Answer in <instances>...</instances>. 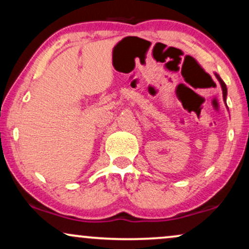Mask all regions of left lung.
I'll list each match as a JSON object with an SVG mask.
<instances>
[{
  "label": "left lung",
  "mask_w": 249,
  "mask_h": 249,
  "mask_svg": "<svg viewBox=\"0 0 249 249\" xmlns=\"http://www.w3.org/2000/svg\"><path fill=\"white\" fill-rule=\"evenodd\" d=\"M215 76H216V78H218V81L220 82V84H221V88H222V95H224V101L226 102V96H227V88H226V84L224 83V81H222V79L220 78V76H219V75H216V73H215Z\"/></svg>",
  "instance_id": "obj_1"
}]
</instances>
